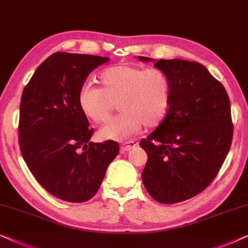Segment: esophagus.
Masks as SVG:
<instances>
[{"instance_id": "obj_1", "label": "esophagus", "mask_w": 248, "mask_h": 248, "mask_svg": "<svg viewBox=\"0 0 248 248\" xmlns=\"http://www.w3.org/2000/svg\"><path fill=\"white\" fill-rule=\"evenodd\" d=\"M136 147V144L134 143V141H127V143H124L120 146V150L121 152H128L130 150H133V148Z\"/></svg>"}]
</instances>
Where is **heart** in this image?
Wrapping results in <instances>:
<instances>
[{
  "instance_id": "obj_1",
  "label": "heart",
  "mask_w": 248,
  "mask_h": 248,
  "mask_svg": "<svg viewBox=\"0 0 248 248\" xmlns=\"http://www.w3.org/2000/svg\"><path fill=\"white\" fill-rule=\"evenodd\" d=\"M101 88L82 86L78 105L82 114L101 124L107 121L118 104L117 117L98 130L102 140L126 141L145 127H156L169 108L171 85L169 77L156 68L144 69L118 64L98 75Z\"/></svg>"
}]
</instances>
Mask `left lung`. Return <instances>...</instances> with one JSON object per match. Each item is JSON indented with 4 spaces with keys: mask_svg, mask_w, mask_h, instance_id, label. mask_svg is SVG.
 <instances>
[{
    "mask_svg": "<svg viewBox=\"0 0 248 248\" xmlns=\"http://www.w3.org/2000/svg\"><path fill=\"white\" fill-rule=\"evenodd\" d=\"M138 60L154 62L171 85L166 118L140 143L147 154L141 180L157 202H183L212 183L229 152L233 130L229 97L199 62Z\"/></svg>",
    "mask_w": 248,
    "mask_h": 248,
    "instance_id": "8db88e82",
    "label": "left lung"
}]
</instances>
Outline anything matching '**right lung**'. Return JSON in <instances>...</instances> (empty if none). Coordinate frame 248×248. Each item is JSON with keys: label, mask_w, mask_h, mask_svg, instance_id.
<instances>
[{"label": "right lung", "mask_w": 248, "mask_h": 248, "mask_svg": "<svg viewBox=\"0 0 248 248\" xmlns=\"http://www.w3.org/2000/svg\"><path fill=\"white\" fill-rule=\"evenodd\" d=\"M110 59L57 52L24 88L19 144L36 180L53 196L71 203L91 200L119 153L113 140L90 141L93 128L78 105L87 76Z\"/></svg>", "instance_id": "add662e5"}]
</instances>
